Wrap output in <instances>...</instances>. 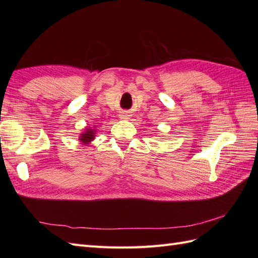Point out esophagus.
I'll return each instance as SVG.
<instances>
[{
    "label": "esophagus",
    "instance_id": "esophagus-1",
    "mask_svg": "<svg viewBox=\"0 0 258 258\" xmlns=\"http://www.w3.org/2000/svg\"><path fill=\"white\" fill-rule=\"evenodd\" d=\"M122 119H128V115H119Z\"/></svg>",
    "mask_w": 258,
    "mask_h": 258
}]
</instances>
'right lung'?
<instances>
[{"instance_id":"1","label":"right lung","mask_w":258,"mask_h":258,"mask_svg":"<svg viewBox=\"0 0 258 258\" xmlns=\"http://www.w3.org/2000/svg\"><path fill=\"white\" fill-rule=\"evenodd\" d=\"M97 125L96 126H86V127L83 130V132H82L79 136V141H80V144H83V145H87L90 144L91 142L95 139V134L97 132Z\"/></svg>"}]
</instances>
